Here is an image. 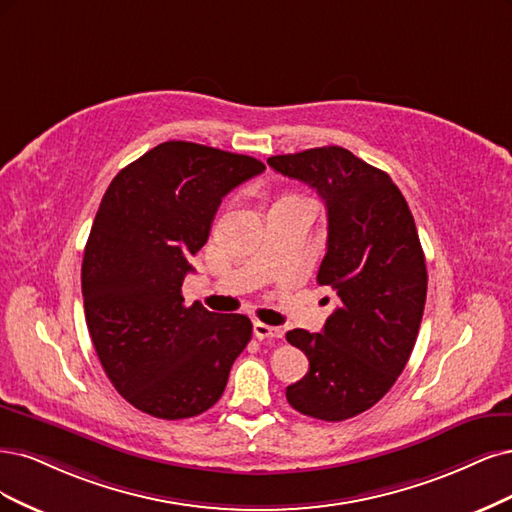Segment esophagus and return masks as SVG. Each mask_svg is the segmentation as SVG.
I'll return each instance as SVG.
<instances>
[{
    "mask_svg": "<svg viewBox=\"0 0 512 512\" xmlns=\"http://www.w3.org/2000/svg\"><path fill=\"white\" fill-rule=\"evenodd\" d=\"M253 334H255L257 340H276V338H283V329L257 321L253 325Z\"/></svg>",
    "mask_w": 512,
    "mask_h": 512,
    "instance_id": "34e87169",
    "label": "esophagus"
}]
</instances>
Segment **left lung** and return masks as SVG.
<instances>
[{
  "label": "left lung",
  "instance_id": "obj_1",
  "mask_svg": "<svg viewBox=\"0 0 512 512\" xmlns=\"http://www.w3.org/2000/svg\"><path fill=\"white\" fill-rule=\"evenodd\" d=\"M268 163L325 202L327 253L317 283L340 300L321 334L287 332L310 364L287 387V402L312 419H351L383 398L415 349L427 295L417 225L389 174L342 146L274 155Z\"/></svg>",
  "mask_w": 512,
  "mask_h": 512
}]
</instances>
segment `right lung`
Segmentation results:
<instances>
[{
    "label": "right lung",
    "instance_id": "1",
    "mask_svg": "<svg viewBox=\"0 0 512 512\" xmlns=\"http://www.w3.org/2000/svg\"><path fill=\"white\" fill-rule=\"evenodd\" d=\"M263 170L249 155L170 140L102 197L82 259L87 327L114 389L146 415H202L251 340L249 317L185 306L180 287L223 197Z\"/></svg>",
    "mask_w": 512,
    "mask_h": 512
}]
</instances>
